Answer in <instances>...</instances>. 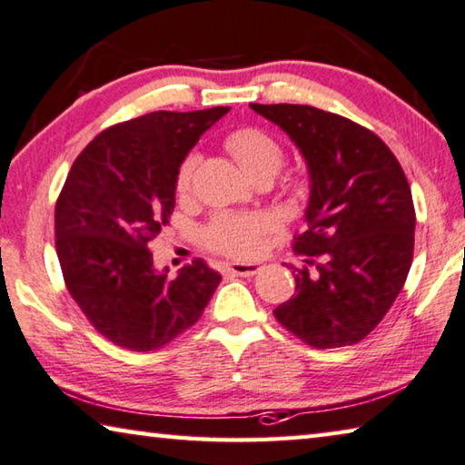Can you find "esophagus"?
Instances as JSON below:
<instances>
[{
  "instance_id": "34e87169",
  "label": "esophagus",
  "mask_w": 465,
  "mask_h": 465,
  "mask_svg": "<svg viewBox=\"0 0 465 465\" xmlns=\"http://www.w3.org/2000/svg\"><path fill=\"white\" fill-rule=\"evenodd\" d=\"M262 269V262H230L223 264V272L225 277H252Z\"/></svg>"
}]
</instances>
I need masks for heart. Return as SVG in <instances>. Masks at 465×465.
<instances>
[{
  "mask_svg": "<svg viewBox=\"0 0 465 465\" xmlns=\"http://www.w3.org/2000/svg\"><path fill=\"white\" fill-rule=\"evenodd\" d=\"M225 149L238 161L242 169L252 180L271 178L283 165V146L261 128H240L225 138ZM201 157L190 153L182 161L175 178V190L180 196H186L193 190V180ZM287 193L293 198H302L308 193V180L304 173H296L287 182ZM269 219L262 215H230L221 213L213 217L203 230V242L206 248L223 252L227 256H250L261 246L262 233L267 232Z\"/></svg>",
  "mask_w": 465,
  "mask_h": 465,
  "instance_id": "obj_1",
  "label": "heart"
}]
</instances>
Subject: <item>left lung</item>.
<instances>
[{
    "label": "left lung",
    "instance_id": "1",
    "mask_svg": "<svg viewBox=\"0 0 465 465\" xmlns=\"http://www.w3.org/2000/svg\"><path fill=\"white\" fill-rule=\"evenodd\" d=\"M250 107L282 128L308 167V230L293 250L296 293L275 319L312 348L364 339L393 306L411 267L416 213L405 173L382 140L348 117L311 105Z\"/></svg>",
    "mask_w": 465,
    "mask_h": 465
}]
</instances>
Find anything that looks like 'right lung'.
Returning a JSON list of instances; mask_svg holds the SVG:
<instances>
[{"label":"right lung","instance_id":"right-lung-1","mask_svg":"<svg viewBox=\"0 0 465 465\" xmlns=\"http://www.w3.org/2000/svg\"><path fill=\"white\" fill-rule=\"evenodd\" d=\"M230 107L153 112L117 124L74 161L55 204V248L68 292L91 325L151 351L201 319L221 275L203 259L169 277L149 242L175 206L182 161Z\"/></svg>","mask_w":465,"mask_h":465}]
</instances>
